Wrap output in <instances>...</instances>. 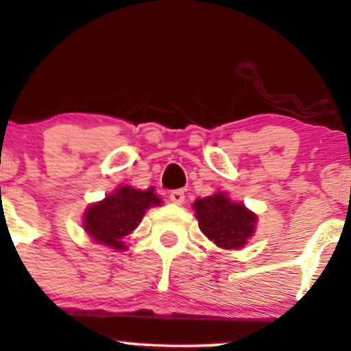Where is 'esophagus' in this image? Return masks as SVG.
<instances>
[{"mask_svg": "<svg viewBox=\"0 0 351 351\" xmlns=\"http://www.w3.org/2000/svg\"><path fill=\"white\" fill-rule=\"evenodd\" d=\"M170 201L175 204H183L184 203V191L183 189H173L170 193Z\"/></svg>", "mask_w": 351, "mask_h": 351, "instance_id": "obj_1", "label": "esophagus"}]
</instances>
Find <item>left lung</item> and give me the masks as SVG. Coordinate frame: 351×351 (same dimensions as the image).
Instances as JSON below:
<instances>
[{"label":"left lung","mask_w":351,"mask_h":351,"mask_svg":"<svg viewBox=\"0 0 351 351\" xmlns=\"http://www.w3.org/2000/svg\"><path fill=\"white\" fill-rule=\"evenodd\" d=\"M203 234L217 247L241 249L256 231L257 216L224 193L199 198L193 204Z\"/></svg>","instance_id":"8db88e82"}]
</instances>
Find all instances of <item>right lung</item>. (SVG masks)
Masks as SVG:
<instances>
[{
    "instance_id": "add662e5",
    "label": "right lung",
    "mask_w": 351,
    "mask_h": 351,
    "mask_svg": "<svg viewBox=\"0 0 351 351\" xmlns=\"http://www.w3.org/2000/svg\"><path fill=\"white\" fill-rule=\"evenodd\" d=\"M153 191V188L147 191L132 186L117 188L112 195L86 209L82 228L97 244L123 251L127 249L123 237L142 223L148 208L162 204V198Z\"/></svg>"
}]
</instances>
